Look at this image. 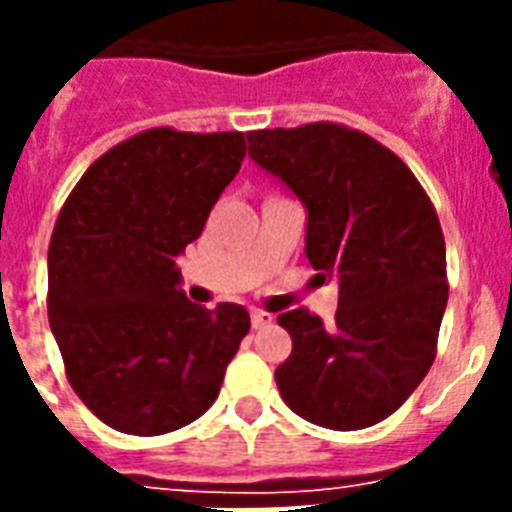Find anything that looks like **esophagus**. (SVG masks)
Returning <instances> with one entry per match:
<instances>
[{
    "label": "esophagus",
    "instance_id": "esophagus-1",
    "mask_svg": "<svg viewBox=\"0 0 512 512\" xmlns=\"http://www.w3.org/2000/svg\"><path fill=\"white\" fill-rule=\"evenodd\" d=\"M273 324V316L268 311H252V327L255 329H263Z\"/></svg>",
    "mask_w": 512,
    "mask_h": 512
}]
</instances>
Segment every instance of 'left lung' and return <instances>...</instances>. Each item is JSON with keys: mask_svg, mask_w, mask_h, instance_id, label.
<instances>
[{"mask_svg": "<svg viewBox=\"0 0 512 512\" xmlns=\"http://www.w3.org/2000/svg\"><path fill=\"white\" fill-rule=\"evenodd\" d=\"M249 156L308 207L305 255L340 284L335 324L279 316L292 353L276 369L303 420L361 430L385 420L428 374L449 300L436 207L414 172L366 132L337 122L247 132Z\"/></svg>", "mask_w": 512, "mask_h": 512, "instance_id": "1", "label": "left lung"}]
</instances>
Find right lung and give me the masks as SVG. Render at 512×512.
Segmentation results:
<instances>
[{
	"label": "right lung",
	"instance_id": "obj_1",
	"mask_svg": "<svg viewBox=\"0 0 512 512\" xmlns=\"http://www.w3.org/2000/svg\"><path fill=\"white\" fill-rule=\"evenodd\" d=\"M244 156V132L154 127L108 148L68 193L47 252V316L71 388L108 428L172 433L220 393L249 313L185 300L177 255Z\"/></svg>",
	"mask_w": 512,
	"mask_h": 512
}]
</instances>
